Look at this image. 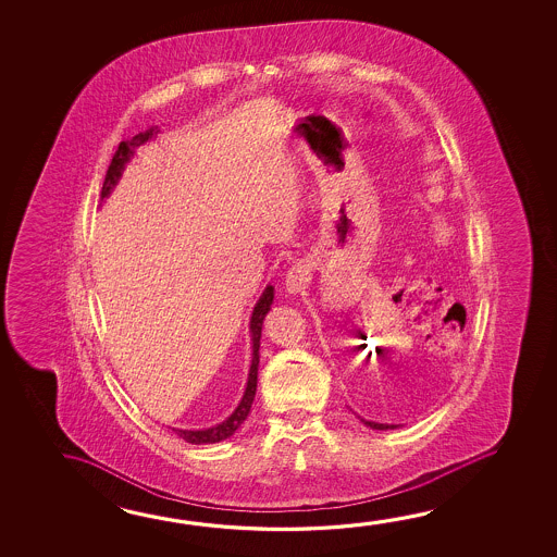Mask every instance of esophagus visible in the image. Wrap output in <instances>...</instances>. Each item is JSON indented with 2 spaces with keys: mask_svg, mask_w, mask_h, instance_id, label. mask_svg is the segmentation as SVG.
Instances as JSON below:
<instances>
[{
  "mask_svg": "<svg viewBox=\"0 0 557 557\" xmlns=\"http://www.w3.org/2000/svg\"><path fill=\"white\" fill-rule=\"evenodd\" d=\"M311 282V274L305 265L297 264L293 265L292 270L285 275V292L289 295H297V293L305 292L307 285Z\"/></svg>",
  "mask_w": 557,
  "mask_h": 557,
  "instance_id": "obj_1",
  "label": "esophagus"
}]
</instances>
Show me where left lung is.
Instances as JSON below:
<instances>
[{"mask_svg":"<svg viewBox=\"0 0 557 557\" xmlns=\"http://www.w3.org/2000/svg\"><path fill=\"white\" fill-rule=\"evenodd\" d=\"M366 426H370L373 430H393L399 429L400 424H381V422H373V420L360 419Z\"/></svg>","mask_w":557,"mask_h":557,"instance_id":"left-lung-1","label":"left lung"}]
</instances>
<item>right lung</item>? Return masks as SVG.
Masks as SVG:
<instances>
[{"mask_svg": "<svg viewBox=\"0 0 557 557\" xmlns=\"http://www.w3.org/2000/svg\"><path fill=\"white\" fill-rule=\"evenodd\" d=\"M158 127H150L145 133H138L131 140L121 143L115 152V157L109 164L108 174H106V182H103V189H101V201L108 199L109 194L115 189L119 184V180L125 172V166L131 162V158L135 157V150L140 145L148 143L150 138H154L158 135ZM272 302H274V287L268 285L264 293L260 295V299L255 305V311L250 317V341H252V363H250V373H248V381H246L245 395L238 403V407L233 410L231 417H226L223 422H219L211 429L201 430H182L172 429L176 432L177 436L182 440H186L189 444H215L221 440L231 438L235 434L236 430L240 429V424L245 422L250 407H252V400H255L256 387H258V363H260V338H262V326H264L265 314L272 309Z\"/></svg>", "mask_w": 557, "mask_h": 557, "instance_id": "1", "label": "right lung"}]
</instances>
